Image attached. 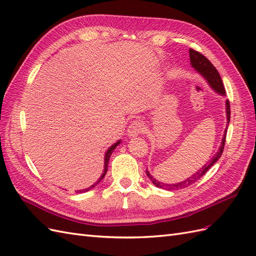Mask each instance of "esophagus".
Here are the masks:
<instances>
[{
  "label": "esophagus",
  "mask_w": 256,
  "mask_h": 256,
  "mask_svg": "<svg viewBox=\"0 0 256 256\" xmlns=\"http://www.w3.org/2000/svg\"><path fill=\"white\" fill-rule=\"evenodd\" d=\"M142 132V124L140 121H133L128 128V137L138 136Z\"/></svg>",
  "instance_id": "1"
}]
</instances>
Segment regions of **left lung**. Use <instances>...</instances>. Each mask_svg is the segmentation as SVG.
Here are the masks:
<instances>
[{"label": "left lung", "mask_w": 256, "mask_h": 256, "mask_svg": "<svg viewBox=\"0 0 256 256\" xmlns=\"http://www.w3.org/2000/svg\"><path fill=\"white\" fill-rule=\"evenodd\" d=\"M189 56H190V64L192 67L198 72V74L204 78V80L208 82V84L210 85V88H211L216 94H218L222 97L226 96V90L224 88V85H222V78L220 76V74L216 70V68L214 66L211 64L208 58L206 56L201 55L200 53H198L196 50H189ZM225 106H226V118H227V124H226V128H225V132L224 135H222V138L220 142V146L218 147V152H216L213 158L210 160L208 162H206V164L202 166V168L200 170H198L196 173H194L192 176H189L186 180L178 182H175V184H166V182H162L156 180L154 176L150 174V172L148 170H146V174L149 178V180L152 182V184L158 187V188H162V189H166V190H176V189H182V188H185L188 187L189 185L194 184V182L198 180L200 178H202L203 175H204L210 168H211L212 166L215 164V162H218V159L220 158V156L222 154V150H224V146H225V140H226V134H227V128H228V124L229 121H230V106H229V102L228 100H225Z\"/></svg>", "instance_id": "8db88e82"}]
</instances>
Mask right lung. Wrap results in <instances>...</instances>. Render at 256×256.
<instances>
[{
  "instance_id": "add662e5",
  "label": "right lung",
  "mask_w": 256,
  "mask_h": 256,
  "mask_svg": "<svg viewBox=\"0 0 256 256\" xmlns=\"http://www.w3.org/2000/svg\"><path fill=\"white\" fill-rule=\"evenodd\" d=\"M121 144V140H119L118 142H116L114 144H112V145H111L108 149H107V152H104V171H102V174L100 175V178H98L93 185H90V187H88V188H84V189H80V190H76V194H83V192H88V190H90V189H93L95 186H97L98 184H100V182L102 180V178H104V175H106V173H107V170H108V163H109V159H110V156H111V154L114 152V150L116 148V146L118 145H120Z\"/></svg>"
}]
</instances>
